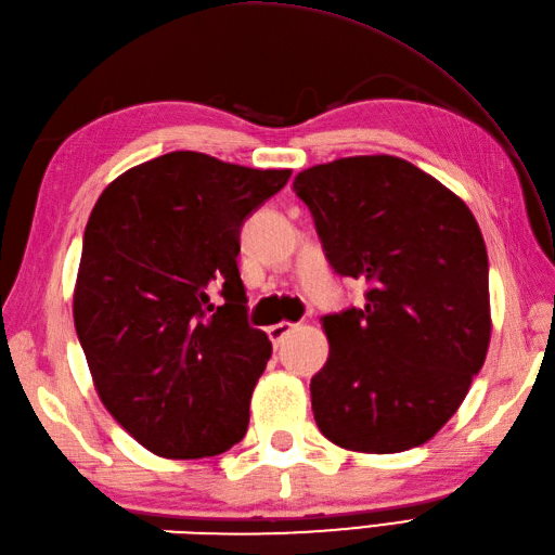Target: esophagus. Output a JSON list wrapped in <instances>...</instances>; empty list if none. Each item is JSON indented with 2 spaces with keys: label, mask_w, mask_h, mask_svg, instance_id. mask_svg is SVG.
I'll return each mask as SVG.
<instances>
[{
  "label": "esophagus",
  "mask_w": 555,
  "mask_h": 555,
  "mask_svg": "<svg viewBox=\"0 0 555 555\" xmlns=\"http://www.w3.org/2000/svg\"><path fill=\"white\" fill-rule=\"evenodd\" d=\"M293 326H296V324H291V322H279V324H274V326H269L267 334H269V338H271V344L279 346L281 340H284V336L293 332Z\"/></svg>",
  "instance_id": "1"
}]
</instances>
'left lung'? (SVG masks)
<instances>
[{
    "mask_svg": "<svg viewBox=\"0 0 555 555\" xmlns=\"http://www.w3.org/2000/svg\"><path fill=\"white\" fill-rule=\"evenodd\" d=\"M328 264L364 305L326 314L314 422L348 451L400 453L453 417L491 338L489 257L467 205L405 159L346 157L302 171Z\"/></svg>",
    "mask_w": 555,
    "mask_h": 555,
    "instance_id": "8db88e82",
    "label": "left lung"
}]
</instances>
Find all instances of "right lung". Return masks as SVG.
<instances>
[{
    "label": "right lung",
    "instance_id": "add662e5",
    "mask_svg": "<svg viewBox=\"0 0 555 555\" xmlns=\"http://www.w3.org/2000/svg\"><path fill=\"white\" fill-rule=\"evenodd\" d=\"M288 179L169 152L121 173L92 209L76 334L104 408L147 451L209 457L245 436L271 344L247 322L238 235Z\"/></svg>",
    "mask_w": 555,
    "mask_h": 555
}]
</instances>
